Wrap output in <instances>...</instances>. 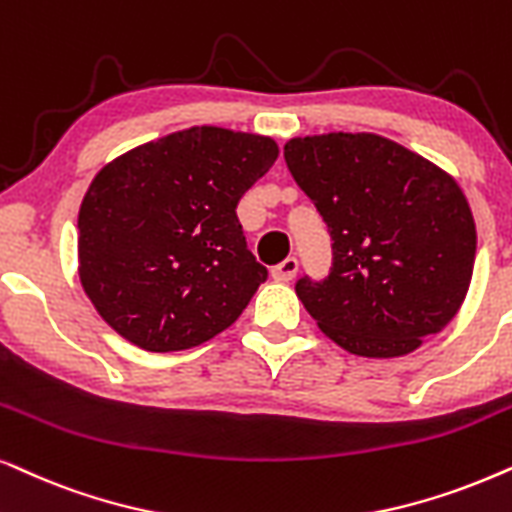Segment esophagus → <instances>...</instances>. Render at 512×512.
I'll list each match as a JSON object with an SVG mask.
<instances>
[{"label":"esophagus","instance_id":"esophagus-1","mask_svg":"<svg viewBox=\"0 0 512 512\" xmlns=\"http://www.w3.org/2000/svg\"><path fill=\"white\" fill-rule=\"evenodd\" d=\"M270 272L277 282H291L298 272V261L294 256H289V258H284L282 263H277Z\"/></svg>","mask_w":512,"mask_h":512}]
</instances>
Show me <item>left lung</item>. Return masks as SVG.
I'll return each instance as SVG.
<instances>
[{"instance_id": "8db88e82", "label": "left lung", "mask_w": 512, "mask_h": 512, "mask_svg": "<svg viewBox=\"0 0 512 512\" xmlns=\"http://www.w3.org/2000/svg\"><path fill=\"white\" fill-rule=\"evenodd\" d=\"M284 159L331 235V270L296 294L331 341L402 357L459 313L477 232L447 171L376 134L291 138Z\"/></svg>"}]
</instances>
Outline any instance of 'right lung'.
<instances>
[{
	"label": "right lung",
	"mask_w": 512,
	"mask_h": 512,
	"mask_svg": "<svg viewBox=\"0 0 512 512\" xmlns=\"http://www.w3.org/2000/svg\"><path fill=\"white\" fill-rule=\"evenodd\" d=\"M277 155L268 136L192 126L98 171L77 218L79 280L119 336L171 353L242 315L268 270L235 209Z\"/></svg>",
	"instance_id": "obj_1"
}]
</instances>
